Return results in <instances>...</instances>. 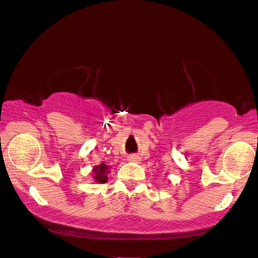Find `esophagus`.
<instances>
[{
    "mask_svg": "<svg viewBox=\"0 0 258 258\" xmlns=\"http://www.w3.org/2000/svg\"><path fill=\"white\" fill-rule=\"evenodd\" d=\"M128 160L132 161V162H136V161H139V157H136V156H130Z\"/></svg>",
    "mask_w": 258,
    "mask_h": 258,
    "instance_id": "esophagus-1",
    "label": "esophagus"
}]
</instances>
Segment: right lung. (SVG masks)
<instances>
[{"label":"right lung","instance_id":"right-lung-1","mask_svg":"<svg viewBox=\"0 0 258 258\" xmlns=\"http://www.w3.org/2000/svg\"><path fill=\"white\" fill-rule=\"evenodd\" d=\"M93 171H95V173H93V178H95L96 181L100 182V183H105V182H107V173L110 172L107 165L101 163L100 166H96V167L93 168Z\"/></svg>","mask_w":258,"mask_h":258}]
</instances>
